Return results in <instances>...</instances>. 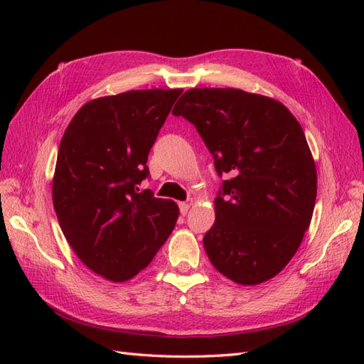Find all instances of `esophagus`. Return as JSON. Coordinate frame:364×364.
I'll list each match as a JSON object with an SVG mask.
<instances>
[{
  "mask_svg": "<svg viewBox=\"0 0 364 364\" xmlns=\"http://www.w3.org/2000/svg\"><path fill=\"white\" fill-rule=\"evenodd\" d=\"M189 205L188 203H184V202H181L180 203V213H181V215H186L188 214V211H189Z\"/></svg>",
  "mask_w": 364,
  "mask_h": 364,
  "instance_id": "1",
  "label": "esophagus"
}]
</instances>
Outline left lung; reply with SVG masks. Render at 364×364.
I'll use <instances>...</instances> for the list:
<instances>
[{
  "label": "left lung",
  "instance_id": "1",
  "mask_svg": "<svg viewBox=\"0 0 364 364\" xmlns=\"http://www.w3.org/2000/svg\"><path fill=\"white\" fill-rule=\"evenodd\" d=\"M173 115L189 120L223 180L215 222L203 237L211 264L239 284L282 272L310 227L314 159L288 107L241 89H189Z\"/></svg>",
  "mask_w": 364,
  "mask_h": 364
}]
</instances>
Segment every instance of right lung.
I'll return each instance as SVG.
<instances>
[{"mask_svg":"<svg viewBox=\"0 0 364 364\" xmlns=\"http://www.w3.org/2000/svg\"><path fill=\"white\" fill-rule=\"evenodd\" d=\"M181 89L129 90L84 105L68 123L53 178L65 239L95 274L127 282L150 264L180 210L137 184Z\"/></svg>","mask_w":364,"mask_h":364,"instance_id":"add662e5","label":"right lung"}]
</instances>
